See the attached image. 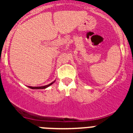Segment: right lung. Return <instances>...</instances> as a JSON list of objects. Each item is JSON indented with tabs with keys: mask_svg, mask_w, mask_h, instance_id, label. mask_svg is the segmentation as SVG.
<instances>
[{
	"mask_svg": "<svg viewBox=\"0 0 133 133\" xmlns=\"http://www.w3.org/2000/svg\"><path fill=\"white\" fill-rule=\"evenodd\" d=\"M55 82V81H54L53 82H52V83H50V84H47V85H45V86H42V87H30V86H28V87H29L30 89H46V88H47V87H50V85H52V84H53Z\"/></svg>",
	"mask_w": 133,
	"mask_h": 133,
	"instance_id": "right-lung-1",
	"label": "right lung"
}]
</instances>
